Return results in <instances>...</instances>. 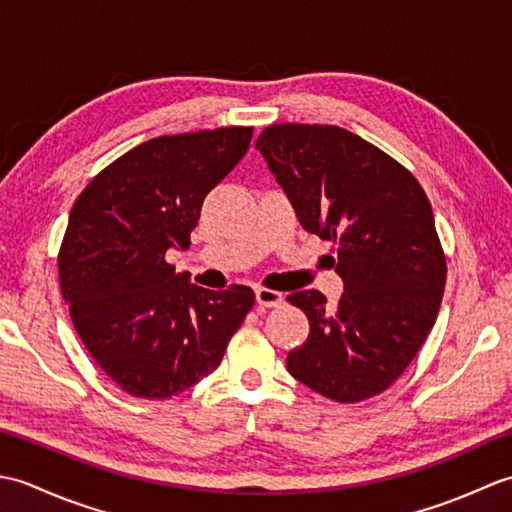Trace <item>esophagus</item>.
<instances>
[{
  "label": "esophagus",
  "instance_id": "1",
  "mask_svg": "<svg viewBox=\"0 0 512 512\" xmlns=\"http://www.w3.org/2000/svg\"><path fill=\"white\" fill-rule=\"evenodd\" d=\"M255 299H257L259 308H279L281 303H284V295L277 290H270V288H257Z\"/></svg>",
  "mask_w": 512,
  "mask_h": 512
}]
</instances>
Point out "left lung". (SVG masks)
Masks as SVG:
<instances>
[{
	"label": "left lung",
	"mask_w": 512,
	"mask_h": 512,
	"mask_svg": "<svg viewBox=\"0 0 512 512\" xmlns=\"http://www.w3.org/2000/svg\"><path fill=\"white\" fill-rule=\"evenodd\" d=\"M259 151L301 226L334 244L345 292H292L308 341L286 358L299 383L334 402L367 400L405 372L436 323L447 259L427 193L413 173L336 125L277 123Z\"/></svg>",
	"instance_id": "8db88e82"
}]
</instances>
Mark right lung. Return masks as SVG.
I'll use <instances>...</instances> for the list:
<instances>
[{"instance_id":"right-lung-1","label":"right lung","mask_w":512,"mask_h":512,"mask_svg":"<svg viewBox=\"0 0 512 512\" xmlns=\"http://www.w3.org/2000/svg\"><path fill=\"white\" fill-rule=\"evenodd\" d=\"M253 127L158 136L107 165L76 198L59 250L61 295L85 350L125 394L165 400L222 363L255 303L167 262L189 248L200 209L250 145Z\"/></svg>"}]
</instances>
